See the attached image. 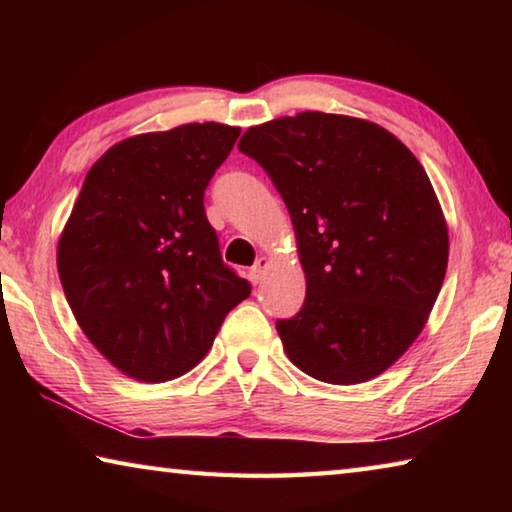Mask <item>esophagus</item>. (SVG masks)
Segmentation results:
<instances>
[{"label": "esophagus", "instance_id": "34e87169", "mask_svg": "<svg viewBox=\"0 0 512 512\" xmlns=\"http://www.w3.org/2000/svg\"><path fill=\"white\" fill-rule=\"evenodd\" d=\"M266 268H268V259H266V257H259L257 262H255V266L250 268V273H248L250 282H253V284H259V282H262V277H264V273H266Z\"/></svg>", "mask_w": 512, "mask_h": 512}]
</instances>
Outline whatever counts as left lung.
Here are the masks:
<instances>
[{
    "mask_svg": "<svg viewBox=\"0 0 512 512\" xmlns=\"http://www.w3.org/2000/svg\"><path fill=\"white\" fill-rule=\"evenodd\" d=\"M239 151L268 173L296 230L307 296L277 320L287 357L327 384L381 375L445 280L447 221L427 171L386 128L311 110L250 126Z\"/></svg>",
    "mask_w": 512,
    "mask_h": 512,
    "instance_id": "1",
    "label": "left lung"
}]
</instances>
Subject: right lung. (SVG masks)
Here are the masks:
<instances>
[{
    "instance_id": "1",
    "label": "right lung",
    "mask_w": 512,
    "mask_h": 512,
    "mask_svg": "<svg viewBox=\"0 0 512 512\" xmlns=\"http://www.w3.org/2000/svg\"><path fill=\"white\" fill-rule=\"evenodd\" d=\"M239 133L205 121L110 146L58 239V275L76 323L137 381L192 370L228 311L250 296V284L223 264L203 207Z\"/></svg>"
}]
</instances>
